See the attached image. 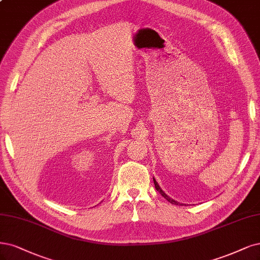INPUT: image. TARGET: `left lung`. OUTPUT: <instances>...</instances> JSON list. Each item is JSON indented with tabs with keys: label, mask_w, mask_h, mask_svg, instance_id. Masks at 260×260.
Listing matches in <instances>:
<instances>
[{
	"label": "left lung",
	"mask_w": 260,
	"mask_h": 260,
	"mask_svg": "<svg viewBox=\"0 0 260 260\" xmlns=\"http://www.w3.org/2000/svg\"><path fill=\"white\" fill-rule=\"evenodd\" d=\"M154 184H155V187H156V189H157V191L159 192V193H161V196H162L164 197V198L165 199H167L170 203H172V204H175V205H178V204H181V203H178V202H176L175 200H173V199H171V198H170V197H168L166 193H165V191H162V189H161V188H160V186L158 185V183L156 182V180H155V178H154ZM182 205V204H181Z\"/></svg>",
	"instance_id": "left-lung-1"
}]
</instances>
